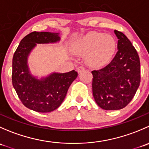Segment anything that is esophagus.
<instances>
[{
    "label": "esophagus",
    "mask_w": 149,
    "mask_h": 149,
    "mask_svg": "<svg viewBox=\"0 0 149 149\" xmlns=\"http://www.w3.org/2000/svg\"><path fill=\"white\" fill-rule=\"evenodd\" d=\"M84 70H85V68H84V66H79V67H78L77 68L78 73H81V72L84 71Z\"/></svg>",
    "instance_id": "1"
}]
</instances>
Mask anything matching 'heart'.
Here are the masks:
<instances>
[{
    "label": "heart",
    "instance_id": "heart-1",
    "mask_svg": "<svg viewBox=\"0 0 149 149\" xmlns=\"http://www.w3.org/2000/svg\"><path fill=\"white\" fill-rule=\"evenodd\" d=\"M117 43L113 37L102 32L89 33L74 46L77 55H86V62L94 68L107 65L113 59Z\"/></svg>",
    "mask_w": 149,
    "mask_h": 149
}]
</instances>
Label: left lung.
<instances>
[{
    "mask_svg": "<svg viewBox=\"0 0 149 149\" xmlns=\"http://www.w3.org/2000/svg\"><path fill=\"white\" fill-rule=\"evenodd\" d=\"M118 39L115 58L106 67L93 70L92 91L96 103L105 110H118L133 100L141 82L139 54L127 37L115 30Z\"/></svg>",
    "mask_w": 149,
    "mask_h": 149,
    "instance_id": "1",
    "label": "left lung"
}]
</instances>
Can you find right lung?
<instances>
[{
  "mask_svg": "<svg viewBox=\"0 0 149 149\" xmlns=\"http://www.w3.org/2000/svg\"><path fill=\"white\" fill-rule=\"evenodd\" d=\"M58 33L33 31L25 36L15 51L12 61V84L26 107L38 112H49L59 107L70 84L78 76L74 70L65 73H53L37 79L30 73L27 58L36 44L57 42Z\"/></svg>",
  "mask_w": 149,
  "mask_h": 149,
  "instance_id": "add662e5",
  "label": "right lung"
}]
</instances>
